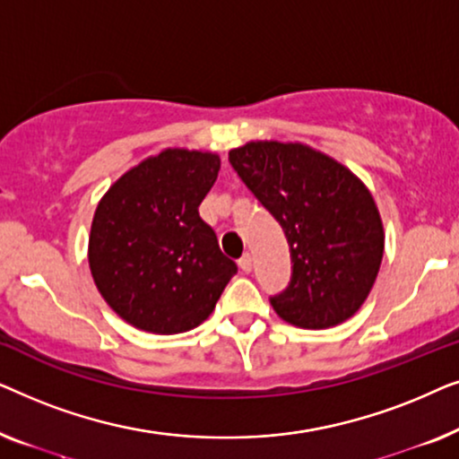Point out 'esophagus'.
<instances>
[{
	"label": "esophagus",
	"instance_id": "obj_1",
	"mask_svg": "<svg viewBox=\"0 0 459 459\" xmlns=\"http://www.w3.org/2000/svg\"><path fill=\"white\" fill-rule=\"evenodd\" d=\"M238 265H240L244 273H250V272H253V256H250L248 253H244L240 256V261H238Z\"/></svg>",
	"mask_w": 459,
	"mask_h": 459
}]
</instances>
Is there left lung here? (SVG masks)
I'll use <instances>...</instances> for the list:
<instances>
[{"instance_id": "left-lung-1", "label": "left lung", "mask_w": 459, "mask_h": 459, "mask_svg": "<svg viewBox=\"0 0 459 459\" xmlns=\"http://www.w3.org/2000/svg\"><path fill=\"white\" fill-rule=\"evenodd\" d=\"M230 162L290 244V284L272 305L284 322L325 330L366 303L385 253L378 206L353 171L299 142H248Z\"/></svg>"}]
</instances>
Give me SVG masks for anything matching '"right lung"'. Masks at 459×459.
<instances>
[{
	"mask_svg": "<svg viewBox=\"0 0 459 459\" xmlns=\"http://www.w3.org/2000/svg\"><path fill=\"white\" fill-rule=\"evenodd\" d=\"M219 167V154L167 148L123 173L98 203L87 248L91 278L134 328H196L238 272L198 212Z\"/></svg>",
	"mask_w": 459,
	"mask_h": 459,
	"instance_id": "add662e5",
	"label": "right lung"
}]
</instances>
